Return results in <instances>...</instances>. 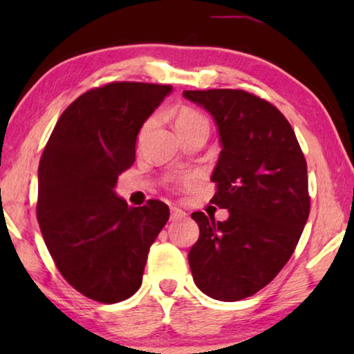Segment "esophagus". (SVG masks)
Instances as JSON below:
<instances>
[{
  "instance_id": "34e87169",
  "label": "esophagus",
  "mask_w": 354,
  "mask_h": 354,
  "mask_svg": "<svg viewBox=\"0 0 354 354\" xmlns=\"http://www.w3.org/2000/svg\"><path fill=\"white\" fill-rule=\"evenodd\" d=\"M185 217H187L185 211L177 206H171V221H180V219H185Z\"/></svg>"
}]
</instances>
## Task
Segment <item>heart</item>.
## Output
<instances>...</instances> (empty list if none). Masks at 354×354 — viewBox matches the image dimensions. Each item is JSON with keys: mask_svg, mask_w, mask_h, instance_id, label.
<instances>
[{"mask_svg": "<svg viewBox=\"0 0 354 354\" xmlns=\"http://www.w3.org/2000/svg\"><path fill=\"white\" fill-rule=\"evenodd\" d=\"M151 120L145 125V129L149 127ZM174 125H176L177 132H182V130L187 129H193V127H207V120L205 119V115L198 113L193 108H188V106H182L176 111L174 114Z\"/></svg>", "mask_w": 354, "mask_h": 354, "instance_id": "1", "label": "heart"}]
</instances>
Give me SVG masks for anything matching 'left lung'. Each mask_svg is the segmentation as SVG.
I'll return each instance as SVG.
<instances>
[{"label":"left lung","instance_id":"obj_1","mask_svg":"<svg viewBox=\"0 0 354 354\" xmlns=\"http://www.w3.org/2000/svg\"><path fill=\"white\" fill-rule=\"evenodd\" d=\"M212 115L222 151L212 201L229 219L193 212L200 239L188 253L207 297L239 301L264 288L293 254L309 216L308 167L288 120L243 90H187Z\"/></svg>","mask_w":354,"mask_h":354}]
</instances>
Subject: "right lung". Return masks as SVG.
<instances>
[{
	"mask_svg": "<svg viewBox=\"0 0 354 354\" xmlns=\"http://www.w3.org/2000/svg\"><path fill=\"white\" fill-rule=\"evenodd\" d=\"M171 85L113 82L80 95L55 125L38 166L37 219L56 268L86 298L119 303L142 285L166 203L115 195L137 135Z\"/></svg>",
	"mask_w": 354,
	"mask_h": 354,
	"instance_id": "right-lung-1",
	"label": "right lung"
}]
</instances>
